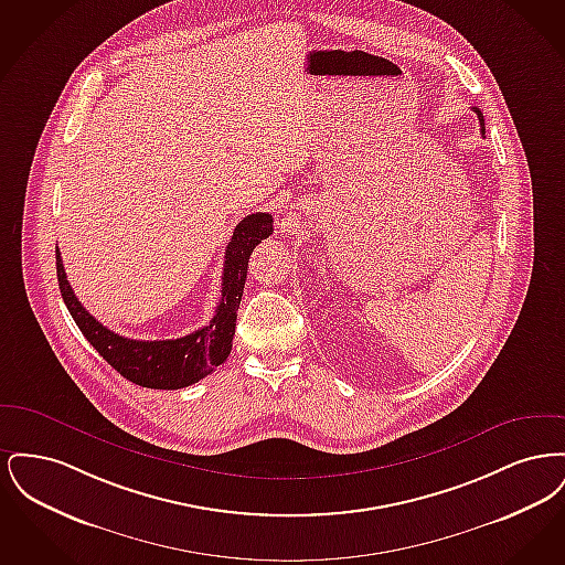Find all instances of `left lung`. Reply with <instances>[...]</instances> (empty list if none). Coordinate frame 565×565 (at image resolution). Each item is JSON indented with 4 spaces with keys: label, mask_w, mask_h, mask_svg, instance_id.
<instances>
[{
    "label": "left lung",
    "mask_w": 565,
    "mask_h": 565,
    "mask_svg": "<svg viewBox=\"0 0 565 565\" xmlns=\"http://www.w3.org/2000/svg\"><path fill=\"white\" fill-rule=\"evenodd\" d=\"M475 111H477V116H479V122H481V134L484 135V120H483V114H481V109L479 108H472Z\"/></svg>",
    "instance_id": "left-lung-1"
}]
</instances>
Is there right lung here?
Segmentation results:
<instances>
[{"mask_svg": "<svg viewBox=\"0 0 565 565\" xmlns=\"http://www.w3.org/2000/svg\"><path fill=\"white\" fill-rule=\"evenodd\" d=\"M273 235V215H245L235 226V233L226 245L224 273H222V296L215 316L207 326L194 330L182 339L171 341H135L111 332L104 323L97 322L74 295L67 275L63 269L61 254L56 249V279L61 296L81 328L86 341L104 355L114 371L135 385L152 390H180L214 373L226 362L235 326L237 309L242 302L243 286L247 277V263L254 247Z\"/></svg>", "mask_w": 565, "mask_h": 565, "instance_id": "right-lung-1", "label": "right lung"}]
</instances>
